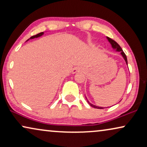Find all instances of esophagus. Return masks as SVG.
I'll list each match as a JSON object with an SVG mask.
<instances>
[{"label": "esophagus", "mask_w": 147, "mask_h": 147, "mask_svg": "<svg viewBox=\"0 0 147 147\" xmlns=\"http://www.w3.org/2000/svg\"><path fill=\"white\" fill-rule=\"evenodd\" d=\"M82 71V69L81 67H74L73 69H72V71H71V73L73 74H76V73H77V72H79V71Z\"/></svg>", "instance_id": "esophagus-1"}]
</instances>
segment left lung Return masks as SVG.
I'll use <instances>...</instances> for the list:
<instances>
[{
  "instance_id": "obj_1",
  "label": "left lung",
  "mask_w": 147,
  "mask_h": 147,
  "mask_svg": "<svg viewBox=\"0 0 147 147\" xmlns=\"http://www.w3.org/2000/svg\"><path fill=\"white\" fill-rule=\"evenodd\" d=\"M106 39H108V41H109V43H110V45H111L112 49L114 50H115L116 51H118V52H120V54H121V55L122 56V57H123V59H124V61H125L126 65H128V61H127V57H126V56L125 55V53H124V51H122V48L120 47V46L118 45V44L116 43L115 41H114L113 39H110V37H106ZM86 99L87 100V102H88V104H90V106H92V107H93L94 108H98V109H103V108H103V107H100V106H96V105H94V104H92L90 103V102L88 101V100L87 99V98L86 97Z\"/></svg>"
}]
</instances>
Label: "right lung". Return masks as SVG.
I'll list each match as a JSON object with an SVG mask.
<instances>
[{
  "instance_id": "add662e5",
  "label": "right lung",
  "mask_w": 147,
  "mask_h": 147,
  "mask_svg": "<svg viewBox=\"0 0 147 147\" xmlns=\"http://www.w3.org/2000/svg\"><path fill=\"white\" fill-rule=\"evenodd\" d=\"M43 34H44V32H41V33H38V34H37V35H34V36H32V37H30L29 39L27 40V41H29V39H35V38H38V37H41V36L43 35Z\"/></svg>"
}]
</instances>
